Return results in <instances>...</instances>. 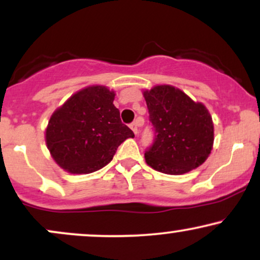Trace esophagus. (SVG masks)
<instances>
[{"instance_id":"obj_1","label":"esophagus","mask_w":260,"mask_h":260,"mask_svg":"<svg viewBox=\"0 0 260 260\" xmlns=\"http://www.w3.org/2000/svg\"><path fill=\"white\" fill-rule=\"evenodd\" d=\"M142 124H143V122L140 121V120H137L136 122H133V123L131 124V129L133 131L134 134H137V133H138V131H139V127L142 126Z\"/></svg>"}]
</instances>
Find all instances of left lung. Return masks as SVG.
Instances as JSON below:
<instances>
[{
	"label": "left lung",
	"mask_w": 260,
	"mask_h": 260,
	"mask_svg": "<svg viewBox=\"0 0 260 260\" xmlns=\"http://www.w3.org/2000/svg\"><path fill=\"white\" fill-rule=\"evenodd\" d=\"M143 95L156 133L144 154L148 165L168 175L199 168L214 144V123L207 107L168 84L155 85Z\"/></svg>",
	"instance_id": "left-lung-1"
}]
</instances>
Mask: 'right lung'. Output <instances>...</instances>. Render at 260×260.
Wrapping results in <instances>:
<instances>
[{"label":"right lung","mask_w":260,"mask_h":260,"mask_svg":"<svg viewBox=\"0 0 260 260\" xmlns=\"http://www.w3.org/2000/svg\"><path fill=\"white\" fill-rule=\"evenodd\" d=\"M115 91L90 85L56 109L45 131L52 159L70 174H91L112 160L118 145L134 133L121 122Z\"/></svg>","instance_id":"1"}]
</instances>
